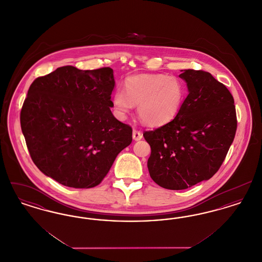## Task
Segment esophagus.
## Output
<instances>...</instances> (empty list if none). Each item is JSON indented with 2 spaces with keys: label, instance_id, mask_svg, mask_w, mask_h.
Listing matches in <instances>:
<instances>
[{
  "label": "esophagus",
  "instance_id": "34e87169",
  "mask_svg": "<svg viewBox=\"0 0 262 262\" xmlns=\"http://www.w3.org/2000/svg\"><path fill=\"white\" fill-rule=\"evenodd\" d=\"M133 138L135 139V140H140L141 138H142V134L139 132V130H137V129H134V132H133Z\"/></svg>",
  "mask_w": 262,
  "mask_h": 262
}]
</instances>
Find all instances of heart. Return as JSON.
<instances>
[{"instance_id": "b5f03b06", "label": "heart", "mask_w": 262, "mask_h": 262, "mask_svg": "<svg viewBox=\"0 0 262 262\" xmlns=\"http://www.w3.org/2000/svg\"><path fill=\"white\" fill-rule=\"evenodd\" d=\"M186 96V86L177 76L139 75L126 77L124 90L116 89L112 104L118 117L124 118L137 105V113L145 125L156 126L172 121Z\"/></svg>"}]
</instances>
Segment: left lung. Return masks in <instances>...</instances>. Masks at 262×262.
Instances as JSON below:
<instances>
[{"instance_id":"left-lung-1","label":"left lung","mask_w":262,"mask_h":262,"mask_svg":"<svg viewBox=\"0 0 262 262\" xmlns=\"http://www.w3.org/2000/svg\"><path fill=\"white\" fill-rule=\"evenodd\" d=\"M188 95L168 124L143 133L151 154V179L168 189H186L212 178L235 138L234 98L223 83L204 71L185 70Z\"/></svg>"}]
</instances>
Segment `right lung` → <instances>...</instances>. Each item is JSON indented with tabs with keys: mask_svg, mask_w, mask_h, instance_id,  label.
Listing matches in <instances>:
<instances>
[{
	"mask_svg": "<svg viewBox=\"0 0 262 262\" xmlns=\"http://www.w3.org/2000/svg\"><path fill=\"white\" fill-rule=\"evenodd\" d=\"M111 68H58L37 77L27 92L20 125L32 161L66 187L90 188L103 181L133 128L112 112Z\"/></svg>",
	"mask_w": 262,
	"mask_h": 262,
	"instance_id": "obj_1",
	"label": "right lung"
}]
</instances>
